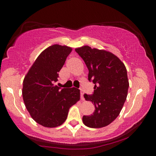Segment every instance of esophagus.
<instances>
[{
    "instance_id": "1",
    "label": "esophagus",
    "mask_w": 156,
    "mask_h": 156,
    "mask_svg": "<svg viewBox=\"0 0 156 156\" xmlns=\"http://www.w3.org/2000/svg\"><path fill=\"white\" fill-rule=\"evenodd\" d=\"M80 99H81L82 101H83V100H84V98H83V92H82L81 90H80Z\"/></svg>"
}]
</instances>
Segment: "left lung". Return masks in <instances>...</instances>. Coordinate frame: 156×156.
<instances>
[{"mask_svg": "<svg viewBox=\"0 0 156 156\" xmlns=\"http://www.w3.org/2000/svg\"><path fill=\"white\" fill-rule=\"evenodd\" d=\"M89 69L88 79L94 84L92 95L84 94L95 110L83 116V122L92 128L105 127L119 116L126 101L129 82L125 64L111 52L85 45L76 49Z\"/></svg>", "mask_w": 156, "mask_h": 156, "instance_id": "8db88e82", "label": "left lung"}]
</instances>
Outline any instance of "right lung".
<instances>
[{
	"instance_id": "obj_1",
	"label": "right lung",
	"mask_w": 156,
	"mask_h": 156,
	"mask_svg": "<svg viewBox=\"0 0 156 156\" xmlns=\"http://www.w3.org/2000/svg\"><path fill=\"white\" fill-rule=\"evenodd\" d=\"M71 51V48L59 44L46 48L23 80L22 93L27 110L34 120L46 128L63 124L69 108L80 100L79 89H61L55 84Z\"/></svg>"
}]
</instances>
